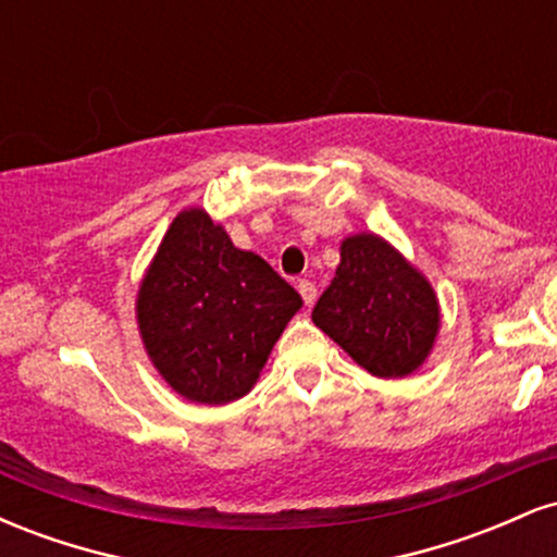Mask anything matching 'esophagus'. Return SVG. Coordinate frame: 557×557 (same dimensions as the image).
Masks as SVG:
<instances>
[{
  "label": "esophagus",
  "mask_w": 557,
  "mask_h": 557,
  "mask_svg": "<svg viewBox=\"0 0 557 557\" xmlns=\"http://www.w3.org/2000/svg\"><path fill=\"white\" fill-rule=\"evenodd\" d=\"M298 293H300V298H304L306 306H311L317 300V285L311 283V280H300Z\"/></svg>",
  "instance_id": "1"
}]
</instances>
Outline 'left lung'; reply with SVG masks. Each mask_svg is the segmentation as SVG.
Here are the masks:
<instances>
[{
  "label": "left lung",
  "mask_w": 557,
  "mask_h": 557,
  "mask_svg": "<svg viewBox=\"0 0 557 557\" xmlns=\"http://www.w3.org/2000/svg\"><path fill=\"white\" fill-rule=\"evenodd\" d=\"M311 319L369 374H413L440 330V304L430 280L398 248L374 233L350 235L341 264Z\"/></svg>",
  "instance_id": "left-lung-1"
}]
</instances>
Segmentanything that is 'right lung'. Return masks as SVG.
Returning a JSON list of instances; mask_svg holds the SVG:
<instances>
[{"mask_svg": "<svg viewBox=\"0 0 557 557\" xmlns=\"http://www.w3.org/2000/svg\"><path fill=\"white\" fill-rule=\"evenodd\" d=\"M304 300L264 259L233 246L203 209H183L138 287L146 354L183 398L225 406L251 393Z\"/></svg>", "mask_w": 557, "mask_h": 557, "instance_id": "add662e5", "label": "right lung"}]
</instances>
